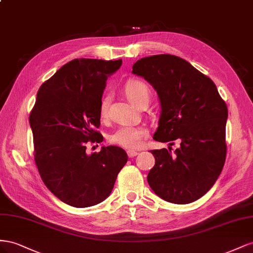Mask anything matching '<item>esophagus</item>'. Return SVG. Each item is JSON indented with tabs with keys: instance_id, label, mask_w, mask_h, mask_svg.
<instances>
[{
	"instance_id": "obj_1",
	"label": "esophagus",
	"mask_w": 253,
	"mask_h": 253,
	"mask_svg": "<svg viewBox=\"0 0 253 253\" xmlns=\"http://www.w3.org/2000/svg\"><path fill=\"white\" fill-rule=\"evenodd\" d=\"M138 154H139L138 151H135V150H128V151H127V155H128L129 158H133V157H135Z\"/></svg>"
}]
</instances>
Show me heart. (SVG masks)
<instances>
[{
  "instance_id": "heart-1",
  "label": "heart",
  "mask_w": 253,
  "mask_h": 253,
  "mask_svg": "<svg viewBox=\"0 0 253 253\" xmlns=\"http://www.w3.org/2000/svg\"><path fill=\"white\" fill-rule=\"evenodd\" d=\"M124 92L126 97L130 100L133 105H139L142 100H149L150 90L148 85L138 79H130L124 86ZM110 99L109 96L104 95L99 102V114L105 118L108 109H109ZM148 135V130L145 127L135 126H123L115 130L110 136L109 141L127 149H136L141 146L142 141Z\"/></svg>"
}]
</instances>
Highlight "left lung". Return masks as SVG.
Wrapping results in <instances>:
<instances>
[{"label": "left lung", "instance_id": "1", "mask_svg": "<svg viewBox=\"0 0 253 253\" xmlns=\"http://www.w3.org/2000/svg\"><path fill=\"white\" fill-rule=\"evenodd\" d=\"M157 91L161 105L158 142L178 140L180 147L154 149L149 186L171 204L186 205L211 189L226 160L228 108L211 78L180 57H145L132 66Z\"/></svg>", "mask_w": 253, "mask_h": 253}]
</instances>
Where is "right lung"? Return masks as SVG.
<instances>
[{
  "label": "right lung",
  "mask_w": 253,
  "mask_h": 253,
  "mask_svg": "<svg viewBox=\"0 0 253 253\" xmlns=\"http://www.w3.org/2000/svg\"><path fill=\"white\" fill-rule=\"evenodd\" d=\"M121 66L122 59L71 60L38 90L30 114L35 162L47 189L72 207L102 203L128 160L124 149L112 145L85 153L88 142H103L94 129L99 102L108 76Z\"/></svg>",
  "instance_id": "right-lung-1"
}]
</instances>
